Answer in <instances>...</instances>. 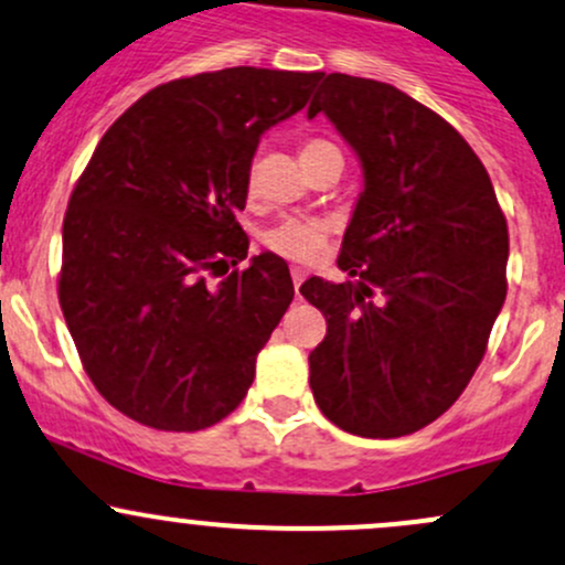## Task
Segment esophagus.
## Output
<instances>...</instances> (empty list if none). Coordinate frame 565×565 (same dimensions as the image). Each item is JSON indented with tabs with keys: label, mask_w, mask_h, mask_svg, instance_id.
Here are the masks:
<instances>
[{
	"label": "esophagus",
	"mask_w": 565,
	"mask_h": 565,
	"mask_svg": "<svg viewBox=\"0 0 565 565\" xmlns=\"http://www.w3.org/2000/svg\"><path fill=\"white\" fill-rule=\"evenodd\" d=\"M306 278V270L302 267H292V281H295V292H300V284Z\"/></svg>",
	"instance_id": "34e87169"
}]
</instances>
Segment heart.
Returning a JSON list of instances; mask_svg holds the SVG:
<instances>
[{
  "instance_id": "b5f03b06",
  "label": "heart",
  "mask_w": 565,
  "mask_h": 565,
  "mask_svg": "<svg viewBox=\"0 0 565 565\" xmlns=\"http://www.w3.org/2000/svg\"><path fill=\"white\" fill-rule=\"evenodd\" d=\"M338 148L330 140H306L300 148L302 162L308 159L324 157V153H335ZM341 153V151H338ZM265 246L278 257L289 259V263H313L319 252L328 241V224L317 222V218H287V222L276 224L265 233Z\"/></svg>"
}]
</instances>
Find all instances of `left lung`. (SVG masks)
<instances>
[{"mask_svg":"<svg viewBox=\"0 0 565 565\" xmlns=\"http://www.w3.org/2000/svg\"><path fill=\"white\" fill-rule=\"evenodd\" d=\"M324 113L365 173L338 267L302 298L328 319L308 354L313 401L341 430L397 438L460 397L507 300L509 230L473 148L449 121L390 83L324 75Z\"/></svg>","mask_w":565,"mask_h":565,"instance_id":"obj_1","label":"left lung"}]
</instances>
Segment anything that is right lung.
Returning <instances> with one entry per match:
<instances>
[{"mask_svg":"<svg viewBox=\"0 0 565 565\" xmlns=\"http://www.w3.org/2000/svg\"><path fill=\"white\" fill-rule=\"evenodd\" d=\"M322 73L230 67L151 88L113 121L70 194L58 302L83 371L135 423L194 433L246 397L295 298L289 267L248 254L235 213L265 129Z\"/></svg>","mask_w":565,"mask_h":565,"instance_id":"add662e5","label":"right lung"}]
</instances>
